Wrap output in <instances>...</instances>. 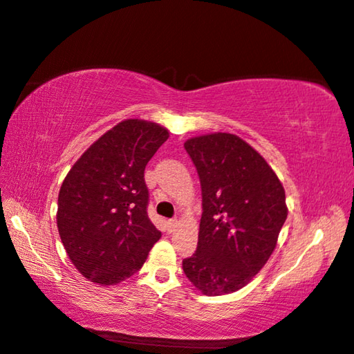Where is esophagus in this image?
Segmentation results:
<instances>
[{
  "label": "esophagus",
  "mask_w": 354,
  "mask_h": 354,
  "mask_svg": "<svg viewBox=\"0 0 354 354\" xmlns=\"http://www.w3.org/2000/svg\"><path fill=\"white\" fill-rule=\"evenodd\" d=\"M176 227H178V219H170L169 221V231H175Z\"/></svg>",
  "instance_id": "obj_1"
}]
</instances>
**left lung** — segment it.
Returning a JSON list of instances; mask_svg holds the SVG:
<instances>
[{
    "label": "left lung",
    "mask_w": 354,
    "mask_h": 354,
    "mask_svg": "<svg viewBox=\"0 0 354 354\" xmlns=\"http://www.w3.org/2000/svg\"><path fill=\"white\" fill-rule=\"evenodd\" d=\"M184 147L202 190L198 248L183 260L184 274L208 297L236 292L275 250L288 217L284 189L265 158L237 135H202Z\"/></svg>",
    "instance_id": "obj_1"
}]
</instances>
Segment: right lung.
<instances>
[{"instance_id": "right-lung-1", "label": "right lung", "mask_w": 354, "mask_h": 354, "mask_svg": "<svg viewBox=\"0 0 354 354\" xmlns=\"http://www.w3.org/2000/svg\"><path fill=\"white\" fill-rule=\"evenodd\" d=\"M169 131L124 120L97 140L64 179L57 230L73 265L88 280L117 284L141 269L161 232L147 216L145 169Z\"/></svg>"}]
</instances>
